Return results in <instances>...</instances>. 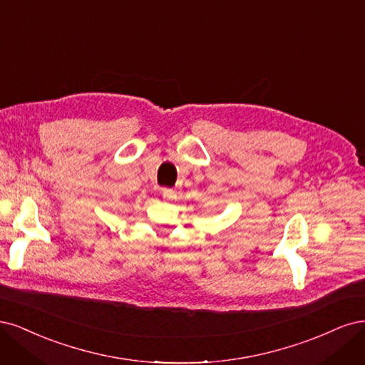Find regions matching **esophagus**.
<instances>
[{
	"mask_svg": "<svg viewBox=\"0 0 365 365\" xmlns=\"http://www.w3.org/2000/svg\"><path fill=\"white\" fill-rule=\"evenodd\" d=\"M162 197L165 200H174L175 198V192L173 190H170V187H163L162 190Z\"/></svg>",
	"mask_w": 365,
	"mask_h": 365,
	"instance_id": "34e87169",
	"label": "esophagus"
}]
</instances>
